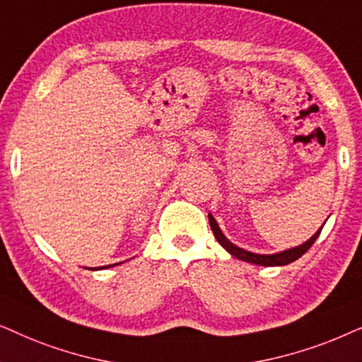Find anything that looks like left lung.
Here are the masks:
<instances>
[{
  "mask_svg": "<svg viewBox=\"0 0 362 362\" xmlns=\"http://www.w3.org/2000/svg\"><path fill=\"white\" fill-rule=\"evenodd\" d=\"M209 221H210V228L214 231L216 242H218L221 247H223L226 252H228L231 257L238 258V259H243V262H248V263H255V264H262V267H283V264H288L291 262H295L300 257H303L308 250L311 248V245L316 242V238L320 237L321 230L317 231V233L313 235V237L308 240L306 243L300 245V247L296 248H291V250H286V252H281V253H274V255H258V253H250L247 250L243 248H238L235 247L233 243L228 242V240L225 238V235L221 233L218 223H216L215 218L211 215H209Z\"/></svg>",
  "mask_w": 362,
  "mask_h": 362,
  "instance_id": "left-lung-1",
  "label": "left lung"
}]
</instances>
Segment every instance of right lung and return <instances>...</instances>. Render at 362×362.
Returning a JSON list of instances; mask_svg holds the SVG:
<instances>
[{
  "label": "right lung",
  "instance_id": "right-lung-1",
  "mask_svg": "<svg viewBox=\"0 0 362 362\" xmlns=\"http://www.w3.org/2000/svg\"><path fill=\"white\" fill-rule=\"evenodd\" d=\"M109 267H110V264H109ZM103 268H105V267H103ZM98 269H99V268H98Z\"/></svg>",
  "mask_w": 362,
  "mask_h": 362
}]
</instances>
